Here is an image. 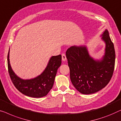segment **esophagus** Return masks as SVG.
Masks as SVG:
<instances>
[{
	"label": "esophagus",
	"mask_w": 121,
	"mask_h": 121,
	"mask_svg": "<svg viewBox=\"0 0 121 121\" xmlns=\"http://www.w3.org/2000/svg\"><path fill=\"white\" fill-rule=\"evenodd\" d=\"M62 60L63 61H65L66 60V56L65 54H62Z\"/></svg>",
	"instance_id": "1"
}]
</instances>
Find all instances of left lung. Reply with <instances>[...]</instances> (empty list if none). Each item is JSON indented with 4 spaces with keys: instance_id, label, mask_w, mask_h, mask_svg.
Instances as JSON below:
<instances>
[{
    "instance_id": "obj_1",
    "label": "left lung",
    "mask_w": 121,
    "mask_h": 121,
    "mask_svg": "<svg viewBox=\"0 0 121 121\" xmlns=\"http://www.w3.org/2000/svg\"><path fill=\"white\" fill-rule=\"evenodd\" d=\"M105 44L101 58L90 55L87 46H72L66 52L70 71V79L77 91L83 94H91L100 91L108 84L113 74L115 51L108 30L101 35Z\"/></svg>"
}]
</instances>
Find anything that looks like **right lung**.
<instances>
[{
    "instance_id": "1",
    "label": "right lung",
    "mask_w": 121,
    "mask_h": 121,
    "mask_svg": "<svg viewBox=\"0 0 121 121\" xmlns=\"http://www.w3.org/2000/svg\"><path fill=\"white\" fill-rule=\"evenodd\" d=\"M8 55V71L11 79L16 89L23 94L32 98H42L47 95L52 89L57 69L61 64V55L52 56L41 74L31 79H22L12 69Z\"/></svg>"
}]
</instances>
